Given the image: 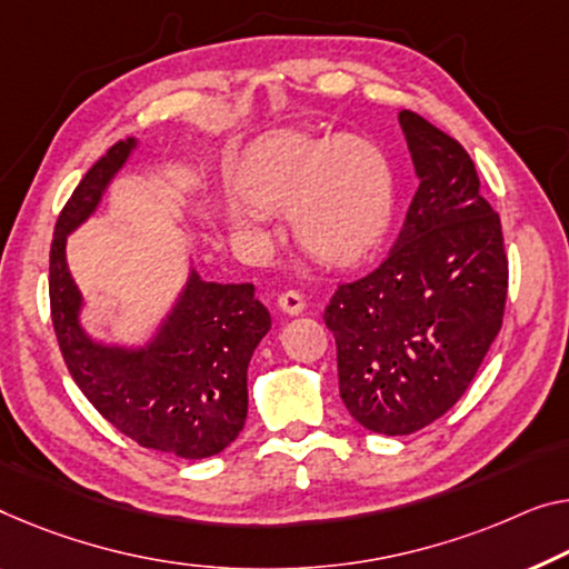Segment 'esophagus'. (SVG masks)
Segmentation results:
<instances>
[{
    "mask_svg": "<svg viewBox=\"0 0 569 569\" xmlns=\"http://www.w3.org/2000/svg\"><path fill=\"white\" fill-rule=\"evenodd\" d=\"M278 307L286 313H301L303 307H307V301H303V296L299 291H283L278 296Z\"/></svg>",
    "mask_w": 569,
    "mask_h": 569,
    "instance_id": "esophagus-1",
    "label": "esophagus"
}]
</instances>
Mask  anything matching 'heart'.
<instances>
[{
  "mask_svg": "<svg viewBox=\"0 0 569 569\" xmlns=\"http://www.w3.org/2000/svg\"><path fill=\"white\" fill-rule=\"evenodd\" d=\"M258 211L293 209V232L313 258L350 266L383 242L393 222L396 183L383 152L358 138L276 134L258 142L234 173ZM240 234H258L252 211L232 209Z\"/></svg>",
  "mask_w": 569,
  "mask_h": 569,
  "instance_id": "1",
  "label": "heart"
}]
</instances>
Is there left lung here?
Masks as SVG:
<instances>
[{
  "label": "left lung",
  "instance_id": "obj_1",
  "mask_svg": "<svg viewBox=\"0 0 569 569\" xmlns=\"http://www.w3.org/2000/svg\"><path fill=\"white\" fill-rule=\"evenodd\" d=\"M419 189L388 258L339 283L325 309L339 396L378 435H413L468 391L501 332L508 258L501 217L460 142L398 114Z\"/></svg>",
  "mask_w": 569,
  "mask_h": 569
}]
</instances>
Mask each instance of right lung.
Wrapping results in <instances>:
<instances>
[{"instance_id": "1", "label": "right lung", "mask_w": 569, "mask_h": 569, "mask_svg": "<svg viewBox=\"0 0 569 569\" xmlns=\"http://www.w3.org/2000/svg\"><path fill=\"white\" fill-rule=\"evenodd\" d=\"M132 146L134 140H120L109 148L61 209L50 242V319L68 372L101 417L140 447L201 460L222 452L244 427L248 366L270 329V313L252 283H209L191 273L146 350L104 347L81 332V293L66 268V234L97 209Z\"/></svg>"}]
</instances>
